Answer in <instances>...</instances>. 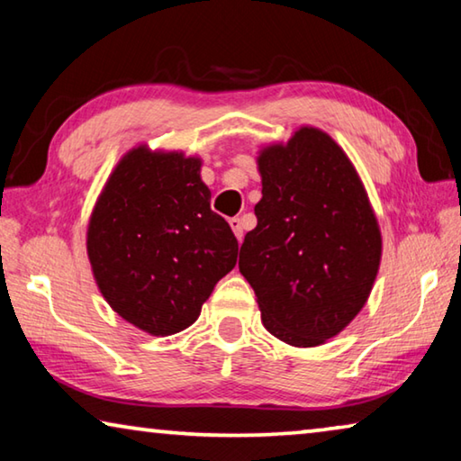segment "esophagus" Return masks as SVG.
I'll return each mask as SVG.
<instances>
[{
  "mask_svg": "<svg viewBox=\"0 0 461 461\" xmlns=\"http://www.w3.org/2000/svg\"><path fill=\"white\" fill-rule=\"evenodd\" d=\"M230 225H231L233 233H236V238L241 241V238H244V225H241V220H240V217H231V220H230Z\"/></svg>",
  "mask_w": 461,
  "mask_h": 461,
  "instance_id": "34e87169",
  "label": "esophagus"
}]
</instances>
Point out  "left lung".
<instances>
[{
  "instance_id": "1",
  "label": "left lung",
  "mask_w": 461,
  "mask_h": 461,
  "mask_svg": "<svg viewBox=\"0 0 461 461\" xmlns=\"http://www.w3.org/2000/svg\"><path fill=\"white\" fill-rule=\"evenodd\" d=\"M258 225L246 233L240 272L262 323L280 341L313 348L360 313L378 275L382 238L346 152L301 128L258 156Z\"/></svg>"
}]
</instances>
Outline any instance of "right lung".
I'll return each mask as SVG.
<instances>
[{
  "label": "right lung",
  "instance_id": "1",
  "mask_svg": "<svg viewBox=\"0 0 461 461\" xmlns=\"http://www.w3.org/2000/svg\"><path fill=\"white\" fill-rule=\"evenodd\" d=\"M201 160L130 150L99 194L87 230L93 276L120 317L152 335L197 321L217 280L236 267L238 240L212 212Z\"/></svg>",
  "mask_w": 461,
  "mask_h": 461
}]
</instances>
